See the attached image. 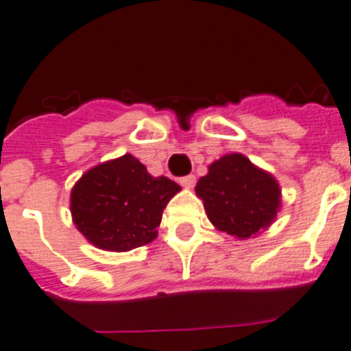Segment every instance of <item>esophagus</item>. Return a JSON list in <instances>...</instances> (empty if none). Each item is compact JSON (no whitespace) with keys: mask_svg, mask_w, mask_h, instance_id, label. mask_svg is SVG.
I'll return each instance as SVG.
<instances>
[{"mask_svg":"<svg viewBox=\"0 0 351 351\" xmlns=\"http://www.w3.org/2000/svg\"><path fill=\"white\" fill-rule=\"evenodd\" d=\"M180 184L184 185V187H187V189H191L194 184H196V176L194 175H187V176H182L180 178Z\"/></svg>","mask_w":351,"mask_h":351,"instance_id":"1","label":"esophagus"}]
</instances>
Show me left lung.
<instances>
[{
  "mask_svg": "<svg viewBox=\"0 0 351 351\" xmlns=\"http://www.w3.org/2000/svg\"><path fill=\"white\" fill-rule=\"evenodd\" d=\"M208 219L217 230L250 239L266 230L280 210V185L241 153L212 162L196 184Z\"/></svg>",
  "mask_w": 351,
  "mask_h": 351,
  "instance_id": "8db88e82",
  "label": "left lung"
}]
</instances>
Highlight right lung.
<instances>
[{
  "label": "right lung",
  "mask_w": 351,
  "mask_h": 351,
  "mask_svg": "<svg viewBox=\"0 0 351 351\" xmlns=\"http://www.w3.org/2000/svg\"><path fill=\"white\" fill-rule=\"evenodd\" d=\"M180 185L152 176L126 153L94 166L71 191V216L96 248L130 252L157 237L162 212Z\"/></svg>",
  "instance_id": "add662e5"
}]
</instances>
